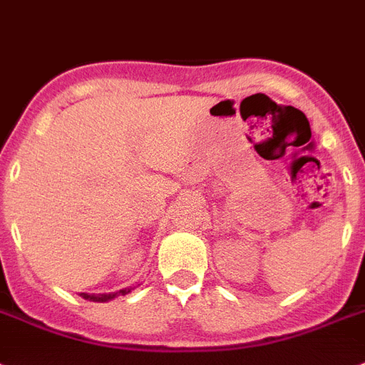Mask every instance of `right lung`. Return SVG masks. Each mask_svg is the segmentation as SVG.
Wrapping results in <instances>:
<instances>
[{
	"label": "right lung",
	"mask_w": 365,
	"mask_h": 365,
	"mask_svg": "<svg viewBox=\"0 0 365 365\" xmlns=\"http://www.w3.org/2000/svg\"><path fill=\"white\" fill-rule=\"evenodd\" d=\"M131 290H133V287H127V289H121V290H118V292H110V294H88V292H80V296L90 302H108V300H114L115 296L129 294Z\"/></svg>",
	"instance_id": "1"
}]
</instances>
